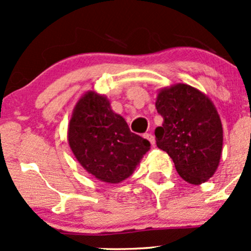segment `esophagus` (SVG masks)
<instances>
[{"label":"esophagus","instance_id":"obj_1","mask_svg":"<svg viewBox=\"0 0 251 251\" xmlns=\"http://www.w3.org/2000/svg\"><path fill=\"white\" fill-rule=\"evenodd\" d=\"M144 138H147V140L151 142V144L155 143V138H154V136L151 135V133H146V135H144Z\"/></svg>","mask_w":251,"mask_h":251}]
</instances>
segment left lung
<instances>
[{
    "label": "left lung",
    "mask_w": 251,
    "mask_h": 251,
    "mask_svg": "<svg viewBox=\"0 0 251 251\" xmlns=\"http://www.w3.org/2000/svg\"><path fill=\"white\" fill-rule=\"evenodd\" d=\"M155 107L164 119L155 130L158 148L170 155L184 181L199 184L209 179L219 166L224 142L211 100L197 88L178 83L159 92Z\"/></svg>",
    "instance_id": "1"
}]
</instances>
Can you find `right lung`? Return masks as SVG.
I'll list each match as a JSON object with an SVG mask.
<instances>
[{
	"label": "right lung",
	"instance_id": "add662e5",
	"mask_svg": "<svg viewBox=\"0 0 251 251\" xmlns=\"http://www.w3.org/2000/svg\"><path fill=\"white\" fill-rule=\"evenodd\" d=\"M68 140L86 171L108 183L131 176L151 147L149 141L131 132L125 119L110 109L107 98L95 92L77 102Z\"/></svg>",
	"mask_w": 251,
	"mask_h": 251
}]
</instances>
